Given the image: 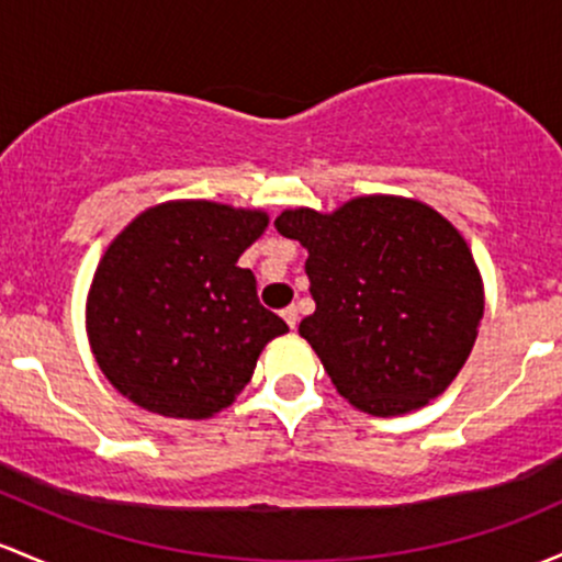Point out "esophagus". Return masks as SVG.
Segmentation results:
<instances>
[{"label":"esophagus","instance_id":"esophagus-1","mask_svg":"<svg viewBox=\"0 0 562 562\" xmlns=\"http://www.w3.org/2000/svg\"><path fill=\"white\" fill-rule=\"evenodd\" d=\"M282 319H285L291 328H295V325H299V306H285V310H282Z\"/></svg>","mask_w":562,"mask_h":562}]
</instances>
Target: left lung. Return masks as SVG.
I'll list each match as a JSON object with an SVG mask.
<instances>
[{"label": "left lung", "instance_id": "8db88e82", "mask_svg": "<svg viewBox=\"0 0 562 562\" xmlns=\"http://www.w3.org/2000/svg\"><path fill=\"white\" fill-rule=\"evenodd\" d=\"M299 239L317 310L299 333L355 408L397 416L456 379L483 317V280L464 237L429 205L357 196L323 215L274 221Z\"/></svg>", "mask_w": 562, "mask_h": 562}]
</instances>
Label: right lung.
<instances>
[{
	"label": "right lung",
	"instance_id": "1",
	"mask_svg": "<svg viewBox=\"0 0 562 562\" xmlns=\"http://www.w3.org/2000/svg\"><path fill=\"white\" fill-rule=\"evenodd\" d=\"M261 211L165 202L140 213L98 263L88 295L92 355L140 408L207 418L245 390L258 355L288 330L237 267Z\"/></svg>",
	"mask_w": 562,
	"mask_h": 562
}]
</instances>
